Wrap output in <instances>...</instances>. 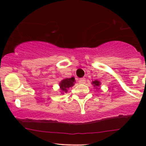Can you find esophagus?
Here are the masks:
<instances>
[{"label": "esophagus", "mask_w": 146, "mask_h": 146, "mask_svg": "<svg viewBox=\"0 0 146 146\" xmlns=\"http://www.w3.org/2000/svg\"><path fill=\"white\" fill-rule=\"evenodd\" d=\"M78 82L80 84H84L86 83V79L85 78H80L78 80Z\"/></svg>", "instance_id": "obj_1"}]
</instances>
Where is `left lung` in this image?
Here are the masks:
<instances>
[{
	"label": "left lung",
	"instance_id": "1",
	"mask_svg": "<svg viewBox=\"0 0 146 146\" xmlns=\"http://www.w3.org/2000/svg\"><path fill=\"white\" fill-rule=\"evenodd\" d=\"M92 84H93V86L95 87H96V88H98V87L100 86V84H101V83L100 82L98 81V80H95V81H93L92 82Z\"/></svg>",
	"mask_w": 146,
	"mask_h": 146
}]
</instances>
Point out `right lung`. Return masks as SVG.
Here are the masks:
<instances>
[{"instance_id": "1", "label": "right lung", "mask_w": 146, "mask_h": 146, "mask_svg": "<svg viewBox=\"0 0 146 146\" xmlns=\"http://www.w3.org/2000/svg\"><path fill=\"white\" fill-rule=\"evenodd\" d=\"M75 78L73 77H72L71 78L64 79L63 80H62L60 83V87L62 92L66 93L68 91V88H69L70 87L73 86V85L75 84Z\"/></svg>"}]
</instances>
